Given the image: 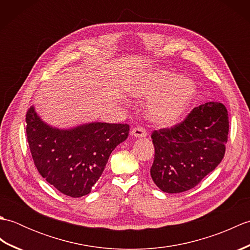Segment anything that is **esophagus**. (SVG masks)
I'll return each instance as SVG.
<instances>
[{"label": "esophagus", "instance_id": "34e87169", "mask_svg": "<svg viewBox=\"0 0 250 250\" xmlns=\"http://www.w3.org/2000/svg\"><path fill=\"white\" fill-rule=\"evenodd\" d=\"M131 135L133 137H136V139H141V137H146L147 136V132L143 128H141V126H137V128L132 129Z\"/></svg>", "mask_w": 250, "mask_h": 250}]
</instances>
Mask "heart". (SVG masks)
<instances>
[{"instance_id": "b5f03b06", "label": "heart", "mask_w": 250, "mask_h": 250, "mask_svg": "<svg viewBox=\"0 0 250 250\" xmlns=\"http://www.w3.org/2000/svg\"><path fill=\"white\" fill-rule=\"evenodd\" d=\"M132 97L149 100L147 116L159 125H171L187 111L196 93L191 78L167 70H158L137 79L129 86Z\"/></svg>"}]
</instances>
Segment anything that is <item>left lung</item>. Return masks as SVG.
I'll return each mask as SVG.
<instances>
[{
    "instance_id": "8db88e82",
    "label": "left lung",
    "mask_w": 250,
    "mask_h": 250,
    "mask_svg": "<svg viewBox=\"0 0 250 250\" xmlns=\"http://www.w3.org/2000/svg\"><path fill=\"white\" fill-rule=\"evenodd\" d=\"M228 133L229 117L226 106L219 102L201 104L182 124L153 131V183L167 193L195 187L224 159Z\"/></svg>"
}]
</instances>
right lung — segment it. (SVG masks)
<instances>
[{
	"instance_id": "right-lung-1",
	"label": "right lung",
	"mask_w": 250,
	"mask_h": 250,
	"mask_svg": "<svg viewBox=\"0 0 250 250\" xmlns=\"http://www.w3.org/2000/svg\"><path fill=\"white\" fill-rule=\"evenodd\" d=\"M26 137L37 171L61 193L81 198L91 192L111 151L129 135L122 124L88 122L68 129L52 126L34 105L25 117Z\"/></svg>"
}]
</instances>
